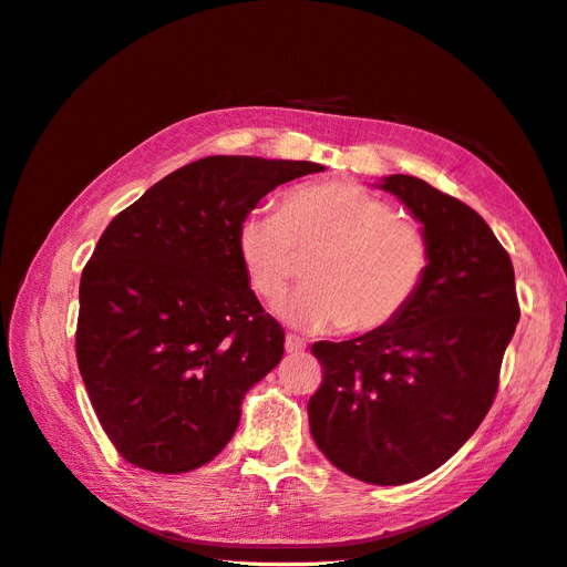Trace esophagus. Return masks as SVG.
Wrapping results in <instances>:
<instances>
[{
  "instance_id": "obj_1",
  "label": "esophagus",
  "mask_w": 567,
  "mask_h": 567,
  "mask_svg": "<svg viewBox=\"0 0 567 567\" xmlns=\"http://www.w3.org/2000/svg\"><path fill=\"white\" fill-rule=\"evenodd\" d=\"M303 340L301 338H297V336H287L285 338V350H287V354H299L301 350H303Z\"/></svg>"
}]
</instances>
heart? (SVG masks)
<instances>
[{
	"label": "heart",
	"instance_id": "1",
	"mask_svg": "<svg viewBox=\"0 0 567 567\" xmlns=\"http://www.w3.org/2000/svg\"><path fill=\"white\" fill-rule=\"evenodd\" d=\"M321 246L311 285L275 303L287 323L307 330L369 332L393 323L424 282L429 246L414 223L354 182H321L289 192L280 213L254 210L237 229L249 282L272 299L292 280L297 251Z\"/></svg>",
	"mask_w": 567,
	"mask_h": 567
}]
</instances>
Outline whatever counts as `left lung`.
<instances>
[{"instance_id":"left-lung-1","label":"left lung","mask_w":567,"mask_h":567,"mask_svg":"<svg viewBox=\"0 0 567 567\" xmlns=\"http://www.w3.org/2000/svg\"><path fill=\"white\" fill-rule=\"evenodd\" d=\"M373 186L422 225L426 275L393 323L313 342L323 383L309 426L344 474L400 486L439 470L484 422L519 307L513 260L482 215L410 174Z\"/></svg>"}]
</instances>
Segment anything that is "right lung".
Returning a JSON list of instances; mask_svg holds the SVG:
<instances>
[{
    "label": "right lung",
    "mask_w": 567,
    "mask_h": 567,
    "mask_svg": "<svg viewBox=\"0 0 567 567\" xmlns=\"http://www.w3.org/2000/svg\"><path fill=\"white\" fill-rule=\"evenodd\" d=\"M323 169L307 159L203 157L107 225L81 275L76 359L126 462L192 472L235 435L244 395L285 352V330L241 266L237 229L275 186Z\"/></svg>",
    "instance_id": "obj_1"
}]
</instances>
